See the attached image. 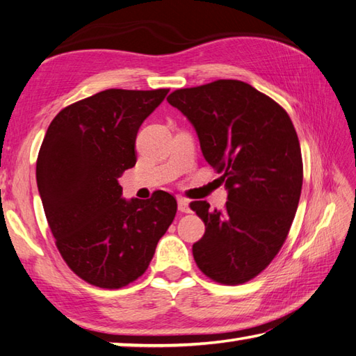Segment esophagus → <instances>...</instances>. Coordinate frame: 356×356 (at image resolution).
I'll list each match as a JSON object with an SVG mask.
<instances>
[{
	"instance_id": "34e87169",
	"label": "esophagus",
	"mask_w": 356,
	"mask_h": 356,
	"mask_svg": "<svg viewBox=\"0 0 356 356\" xmlns=\"http://www.w3.org/2000/svg\"><path fill=\"white\" fill-rule=\"evenodd\" d=\"M177 201H178V210H179V212H183V213L191 212V207H188V200H186L183 197H178Z\"/></svg>"
}]
</instances>
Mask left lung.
Listing matches in <instances>:
<instances>
[{
  "instance_id": "8db88e82",
  "label": "left lung",
  "mask_w": 356,
  "mask_h": 356,
  "mask_svg": "<svg viewBox=\"0 0 356 356\" xmlns=\"http://www.w3.org/2000/svg\"><path fill=\"white\" fill-rule=\"evenodd\" d=\"M168 101L192 122L227 188L222 210L191 202L206 226L195 263L210 280L243 284L270 264L292 226L302 187L298 135L284 108L238 79L178 89Z\"/></svg>"
}]
</instances>
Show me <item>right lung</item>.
Here are the masks:
<instances>
[{
  "label": "right lung",
  "instance_id": "obj_1",
  "mask_svg": "<svg viewBox=\"0 0 356 356\" xmlns=\"http://www.w3.org/2000/svg\"><path fill=\"white\" fill-rule=\"evenodd\" d=\"M169 89H107L64 107L42 140L36 184L63 259L79 278L120 289L147 270L177 213L173 195L122 198L143 121Z\"/></svg>",
  "mask_w": 356,
  "mask_h": 356
}]
</instances>
